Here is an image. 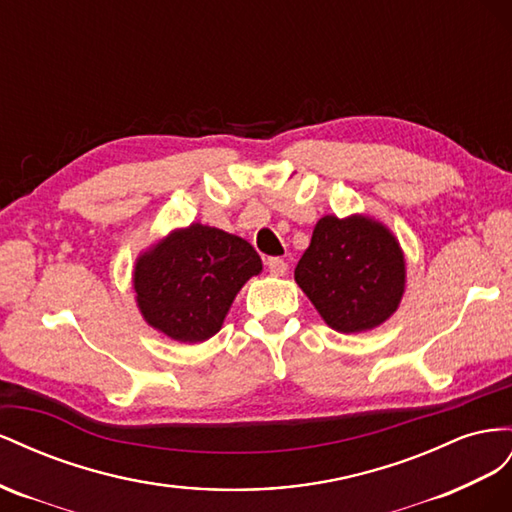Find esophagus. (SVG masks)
Segmentation results:
<instances>
[{
    "label": "esophagus",
    "instance_id": "esophagus-1",
    "mask_svg": "<svg viewBox=\"0 0 512 512\" xmlns=\"http://www.w3.org/2000/svg\"><path fill=\"white\" fill-rule=\"evenodd\" d=\"M268 270L272 276H285L287 274V264L281 257H270L268 259Z\"/></svg>",
    "mask_w": 512,
    "mask_h": 512
}]
</instances>
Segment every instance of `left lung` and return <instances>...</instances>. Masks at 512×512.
Returning a JSON list of instances; mask_svg holds the SVG:
<instances>
[{
    "instance_id": "1",
    "label": "left lung",
    "mask_w": 512,
    "mask_h": 512,
    "mask_svg": "<svg viewBox=\"0 0 512 512\" xmlns=\"http://www.w3.org/2000/svg\"><path fill=\"white\" fill-rule=\"evenodd\" d=\"M294 279L326 324L343 334L379 328L405 294L397 236L369 214L321 216Z\"/></svg>"
}]
</instances>
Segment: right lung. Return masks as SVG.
<instances>
[{
    "label": "right lung",
    "instance_id": "right-lung-1",
    "mask_svg": "<svg viewBox=\"0 0 512 512\" xmlns=\"http://www.w3.org/2000/svg\"><path fill=\"white\" fill-rule=\"evenodd\" d=\"M244 238L193 223L139 253L133 289L145 324L178 343H203L223 328L242 285L261 272Z\"/></svg>",
    "mask_w": 512,
    "mask_h": 512
}]
</instances>
